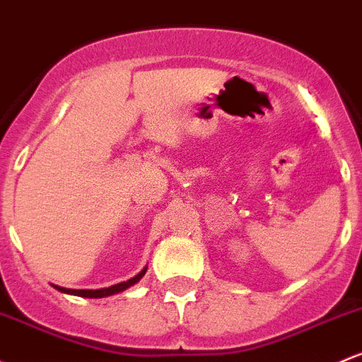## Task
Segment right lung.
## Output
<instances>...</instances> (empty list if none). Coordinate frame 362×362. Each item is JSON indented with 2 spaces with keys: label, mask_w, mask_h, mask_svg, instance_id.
<instances>
[{
  "label": "right lung",
  "mask_w": 362,
  "mask_h": 362,
  "mask_svg": "<svg viewBox=\"0 0 362 362\" xmlns=\"http://www.w3.org/2000/svg\"><path fill=\"white\" fill-rule=\"evenodd\" d=\"M146 272H148V266H144V268H142L136 276L130 278V280L120 281V284H115L106 288H96V291H87V288H78L77 291V288H65V287H58V285H53V287L63 293H70V296L87 297V299H101V297H110V296H115V293H120L123 291H127L129 287H132V285H136L137 281L146 275Z\"/></svg>",
  "instance_id": "add662e5"
}]
</instances>
